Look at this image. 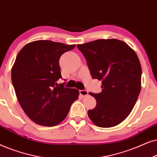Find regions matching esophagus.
Returning <instances> with one entry per match:
<instances>
[{"label":"esophagus","instance_id":"obj_1","mask_svg":"<svg viewBox=\"0 0 157 157\" xmlns=\"http://www.w3.org/2000/svg\"><path fill=\"white\" fill-rule=\"evenodd\" d=\"M80 94L83 97H85V96H87L88 95V92L87 90H80Z\"/></svg>","mask_w":157,"mask_h":157}]
</instances>
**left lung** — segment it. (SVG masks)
I'll return each instance as SVG.
<instances>
[{
	"instance_id": "obj_1",
	"label": "left lung",
	"mask_w": 157,
	"mask_h": 157,
	"mask_svg": "<svg viewBox=\"0 0 157 157\" xmlns=\"http://www.w3.org/2000/svg\"><path fill=\"white\" fill-rule=\"evenodd\" d=\"M93 79L102 81V92L89 93L95 108L87 111L98 127L110 128L124 121L134 107L141 87V67L134 50L116 39L77 44Z\"/></svg>"
}]
</instances>
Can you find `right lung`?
<instances>
[{
    "mask_svg": "<svg viewBox=\"0 0 157 157\" xmlns=\"http://www.w3.org/2000/svg\"><path fill=\"white\" fill-rule=\"evenodd\" d=\"M75 47V44L38 40L27 44L18 52L12 67V83L21 107L36 124H59L78 99V90L57 82L62 78L60 57Z\"/></svg>",
    "mask_w": 157,
    "mask_h": 157,
    "instance_id": "1",
    "label": "right lung"
}]
</instances>
